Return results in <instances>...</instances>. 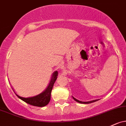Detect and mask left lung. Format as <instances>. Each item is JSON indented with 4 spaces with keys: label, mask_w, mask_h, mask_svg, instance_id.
<instances>
[{
    "label": "left lung",
    "mask_w": 126,
    "mask_h": 126,
    "mask_svg": "<svg viewBox=\"0 0 126 126\" xmlns=\"http://www.w3.org/2000/svg\"><path fill=\"white\" fill-rule=\"evenodd\" d=\"M73 98V99L75 100L76 101H77V102L78 103H83V104H89V103H93V102H95V101H97V100H99V99H97V100H91V101H82L80 100H79L76 99V98H74L73 96H72Z\"/></svg>",
    "instance_id": "8db88e82"
}]
</instances>
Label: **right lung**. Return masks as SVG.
<instances>
[{"instance_id":"1","label":"right lung","mask_w":126,"mask_h":126,"mask_svg":"<svg viewBox=\"0 0 126 126\" xmlns=\"http://www.w3.org/2000/svg\"><path fill=\"white\" fill-rule=\"evenodd\" d=\"M57 76L58 73L57 71H55L53 73L52 75V78H51L50 81L47 87L46 88V90L42 92L41 93L39 94L38 95H36L33 97H20L18 95H17L16 93H15L14 90V92L16 95L20 98L21 100L24 101L26 103L29 104V105H32V106H38V107H43L46 106L47 104L49 103L50 100V97H51V92H52L53 86L54 83H55V81H56V79H57Z\"/></svg>"}]
</instances>
